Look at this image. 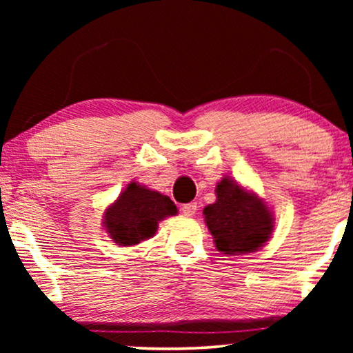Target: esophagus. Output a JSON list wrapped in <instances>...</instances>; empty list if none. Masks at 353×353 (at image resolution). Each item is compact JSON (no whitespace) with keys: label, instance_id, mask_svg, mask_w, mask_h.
Here are the masks:
<instances>
[{"label":"esophagus","instance_id":"34e87169","mask_svg":"<svg viewBox=\"0 0 353 353\" xmlns=\"http://www.w3.org/2000/svg\"><path fill=\"white\" fill-rule=\"evenodd\" d=\"M181 212L186 216H192L197 212V202H188V204L181 207Z\"/></svg>","mask_w":353,"mask_h":353}]
</instances>
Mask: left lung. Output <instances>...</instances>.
Instances as JSON below:
<instances>
[{
	"label": "left lung",
	"mask_w": 353,
	"mask_h": 353,
	"mask_svg": "<svg viewBox=\"0 0 353 353\" xmlns=\"http://www.w3.org/2000/svg\"><path fill=\"white\" fill-rule=\"evenodd\" d=\"M216 201L204 209L215 248L223 254L254 252L267 243L273 230L268 207L238 183L223 178L216 185Z\"/></svg>",
	"instance_id": "left-lung-1"
}]
</instances>
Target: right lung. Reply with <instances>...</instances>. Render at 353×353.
<instances>
[{
	"label": "right lung",
	"mask_w": 353,
	"mask_h": 353,
	"mask_svg": "<svg viewBox=\"0 0 353 353\" xmlns=\"http://www.w3.org/2000/svg\"><path fill=\"white\" fill-rule=\"evenodd\" d=\"M175 214L176 205L170 197L130 183L105 210L104 226L117 244L134 245L156 234L159 221Z\"/></svg>",
	"instance_id": "obj_1"
}]
</instances>
